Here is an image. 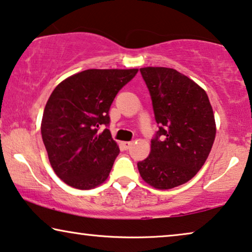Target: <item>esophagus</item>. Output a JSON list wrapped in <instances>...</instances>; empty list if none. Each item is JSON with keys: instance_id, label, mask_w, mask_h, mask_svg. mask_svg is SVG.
Returning <instances> with one entry per match:
<instances>
[{"instance_id": "34e87169", "label": "esophagus", "mask_w": 252, "mask_h": 252, "mask_svg": "<svg viewBox=\"0 0 252 252\" xmlns=\"http://www.w3.org/2000/svg\"><path fill=\"white\" fill-rule=\"evenodd\" d=\"M132 144H133V142L132 141H124V142H122V146H123V148L124 149H129L130 147H132Z\"/></svg>"}]
</instances>
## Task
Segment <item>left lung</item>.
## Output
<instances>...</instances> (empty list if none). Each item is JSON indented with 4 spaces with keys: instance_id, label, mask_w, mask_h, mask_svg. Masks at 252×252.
Returning a JSON list of instances; mask_svg holds the SVG:
<instances>
[{
    "instance_id": "8db88e82",
    "label": "left lung",
    "mask_w": 252,
    "mask_h": 252,
    "mask_svg": "<svg viewBox=\"0 0 252 252\" xmlns=\"http://www.w3.org/2000/svg\"><path fill=\"white\" fill-rule=\"evenodd\" d=\"M159 125L150 154L137 163L141 178L166 190L188 182L208 159L216 120L204 89L174 68H140Z\"/></svg>"
}]
</instances>
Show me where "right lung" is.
<instances>
[{
    "label": "right lung",
    "instance_id": "obj_1",
    "mask_svg": "<svg viewBox=\"0 0 252 252\" xmlns=\"http://www.w3.org/2000/svg\"><path fill=\"white\" fill-rule=\"evenodd\" d=\"M137 68H91L57 85L44 108L41 134L50 165L71 187L87 190L108 179L119 147L109 129V110Z\"/></svg>",
    "mask_w": 252,
    "mask_h": 252
}]
</instances>
